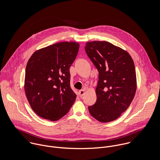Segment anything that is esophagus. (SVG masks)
Instances as JSON below:
<instances>
[{
	"instance_id": "1",
	"label": "esophagus",
	"mask_w": 160,
	"mask_h": 160,
	"mask_svg": "<svg viewBox=\"0 0 160 160\" xmlns=\"http://www.w3.org/2000/svg\"><path fill=\"white\" fill-rule=\"evenodd\" d=\"M84 94H85V91L84 90H81V91H79V96L81 97H83L84 95Z\"/></svg>"
}]
</instances>
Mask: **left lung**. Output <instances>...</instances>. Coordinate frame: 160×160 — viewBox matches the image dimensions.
<instances>
[{
	"mask_svg": "<svg viewBox=\"0 0 160 160\" xmlns=\"http://www.w3.org/2000/svg\"><path fill=\"white\" fill-rule=\"evenodd\" d=\"M85 50L99 72L97 100L89 107V113L100 122L113 121L129 108L135 96L134 61L126 50L106 41L88 42Z\"/></svg>",
	"mask_w": 160,
	"mask_h": 160,
	"instance_id": "left-lung-1",
	"label": "left lung"
}]
</instances>
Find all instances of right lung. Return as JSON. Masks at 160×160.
I'll return each instance as SVG.
<instances>
[{
    "label": "right lung",
    "mask_w": 160,
    "mask_h": 160,
    "mask_svg": "<svg viewBox=\"0 0 160 160\" xmlns=\"http://www.w3.org/2000/svg\"><path fill=\"white\" fill-rule=\"evenodd\" d=\"M79 48L75 42H58L36 50L29 59L24 88L31 108L40 117L57 121L74 103L69 68Z\"/></svg>",
    "instance_id": "obj_1"
}]
</instances>
